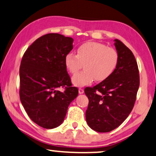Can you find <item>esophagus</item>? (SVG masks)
<instances>
[{"label":"esophagus","mask_w":156,"mask_h":156,"mask_svg":"<svg viewBox=\"0 0 156 156\" xmlns=\"http://www.w3.org/2000/svg\"><path fill=\"white\" fill-rule=\"evenodd\" d=\"M78 93H79V94H83L84 93V90L83 88H79L78 89Z\"/></svg>","instance_id":"1"}]
</instances>
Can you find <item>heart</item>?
I'll return each instance as SVG.
<instances>
[{
	"label": "heart",
	"instance_id": "b5f03b06",
	"mask_svg": "<svg viewBox=\"0 0 156 156\" xmlns=\"http://www.w3.org/2000/svg\"><path fill=\"white\" fill-rule=\"evenodd\" d=\"M118 63V53L113 48L99 43L88 42L80 45L77 55L68 53L65 57L66 68L71 74H76L83 65L84 70L72 78L73 85L83 87L93 80H106L115 71Z\"/></svg>",
	"mask_w": 156,
	"mask_h": 156
}]
</instances>
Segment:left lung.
I'll use <instances>...</instances> for the list:
<instances>
[{"label":"left lung","mask_w":156,"mask_h":156,"mask_svg":"<svg viewBox=\"0 0 156 156\" xmlns=\"http://www.w3.org/2000/svg\"><path fill=\"white\" fill-rule=\"evenodd\" d=\"M118 63L113 74L85 93L89 100L86 112L89 127L100 133L115 129L131 112L140 85L138 64L132 51L115 39Z\"/></svg>","instance_id":"8db88e82"}]
</instances>
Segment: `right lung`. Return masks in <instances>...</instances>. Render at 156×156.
<instances>
[{"mask_svg": "<svg viewBox=\"0 0 156 156\" xmlns=\"http://www.w3.org/2000/svg\"><path fill=\"white\" fill-rule=\"evenodd\" d=\"M73 42L70 37L48 33L35 41L22 58L20 101L30 119L46 129L63 123L70 103L78 96L65 64ZM60 87L65 90L61 91Z\"/></svg>", "mask_w": 156, "mask_h": 156, "instance_id": "obj_1", "label": "right lung"}]
</instances>
